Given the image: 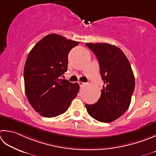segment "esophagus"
Here are the masks:
<instances>
[{
	"mask_svg": "<svg viewBox=\"0 0 156 156\" xmlns=\"http://www.w3.org/2000/svg\"><path fill=\"white\" fill-rule=\"evenodd\" d=\"M78 83L79 84V85H80V87H83L84 85L85 84V83H84V82H81V81H78Z\"/></svg>",
	"mask_w": 156,
	"mask_h": 156,
	"instance_id": "34e87169",
	"label": "esophagus"
}]
</instances>
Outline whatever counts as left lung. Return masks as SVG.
I'll use <instances>...</instances> for the list:
<instances>
[{
	"mask_svg": "<svg viewBox=\"0 0 156 156\" xmlns=\"http://www.w3.org/2000/svg\"><path fill=\"white\" fill-rule=\"evenodd\" d=\"M97 58L104 82L98 101L86 104L88 114L101 122H111L129 108L135 80L129 59L120 48L108 43H86Z\"/></svg>",
	"mask_w": 156,
	"mask_h": 156,
	"instance_id": "8db88e82",
	"label": "left lung"
}]
</instances>
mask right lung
<instances>
[{
  "instance_id": "add662e5",
  "label": "right lung",
  "mask_w": 156,
  "mask_h": 156,
  "mask_svg": "<svg viewBox=\"0 0 156 156\" xmlns=\"http://www.w3.org/2000/svg\"><path fill=\"white\" fill-rule=\"evenodd\" d=\"M78 44L51 34L38 41L27 55L23 72L25 92L30 105L42 116L63 114L77 96V82L61 77L68 70V53Z\"/></svg>"
}]
</instances>
